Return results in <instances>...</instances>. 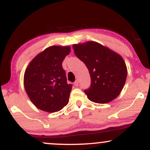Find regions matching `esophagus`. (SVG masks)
<instances>
[{
  "mask_svg": "<svg viewBox=\"0 0 150 150\" xmlns=\"http://www.w3.org/2000/svg\"><path fill=\"white\" fill-rule=\"evenodd\" d=\"M74 85H75V87H77V86L79 85V82H78V81H77V80L75 81V82H74Z\"/></svg>",
  "mask_w": 150,
  "mask_h": 150,
  "instance_id": "34e87169",
  "label": "esophagus"
}]
</instances>
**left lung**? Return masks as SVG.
Here are the masks:
<instances>
[{"mask_svg": "<svg viewBox=\"0 0 150 150\" xmlns=\"http://www.w3.org/2000/svg\"><path fill=\"white\" fill-rule=\"evenodd\" d=\"M73 48L90 74L91 86L85 90L89 100L106 104L116 99L124 87L128 73L121 56L93 41L73 44Z\"/></svg>", "mask_w": 150, "mask_h": 150, "instance_id": "obj_1", "label": "left lung"}]
</instances>
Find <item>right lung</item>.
Returning a JSON list of instances; mask_svg holds the SVG:
<instances>
[{
  "instance_id": "1",
  "label": "right lung",
  "mask_w": 150,
  "mask_h": 150,
  "mask_svg": "<svg viewBox=\"0 0 150 150\" xmlns=\"http://www.w3.org/2000/svg\"><path fill=\"white\" fill-rule=\"evenodd\" d=\"M70 52V46H49L27 65L24 86L31 101L39 109L53 113L68 104L72 85L67 83L62 63Z\"/></svg>"
}]
</instances>
